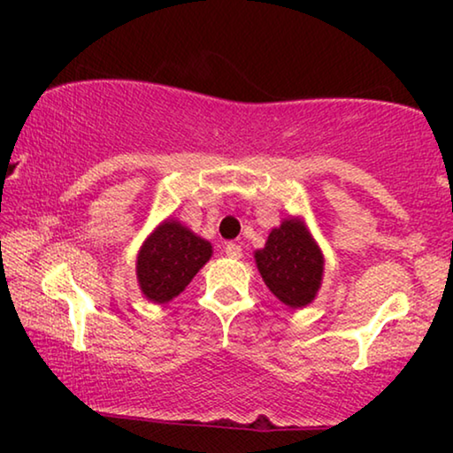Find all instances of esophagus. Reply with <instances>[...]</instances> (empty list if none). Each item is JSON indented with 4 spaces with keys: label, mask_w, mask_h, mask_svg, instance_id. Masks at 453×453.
Segmentation results:
<instances>
[{
    "label": "esophagus",
    "mask_w": 453,
    "mask_h": 453,
    "mask_svg": "<svg viewBox=\"0 0 453 453\" xmlns=\"http://www.w3.org/2000/svg\"><path fill=\"white\" fill-rule=\"evenodd\" d=\"M225 253H226L228 257L239 259L241 256H243V250H241V245H237V243H226L225 245Z\"/></svg>",
    "instance_id": "esophagus-1"
}]
</instances>
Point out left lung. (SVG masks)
I'll use <instances>...</instances> for the list:
<instances>
[{
  "label": "left lung",
  "instance_id": "8db88e82",
  "mask_svg": "<svg viewBox=\"0 0 453 453\" xmlns=\"http://www.w3.org/2000/svg\"><path fill=\"white\" fill-rule=\"evenodd\" d=\"M265 287L284 305L299 309L318 295L324 278V253L301 219L272 228L264 250L253 253Z\"/></svg>",
  "mask_w": 453,
  "mask_h": 453
}]
</instances>
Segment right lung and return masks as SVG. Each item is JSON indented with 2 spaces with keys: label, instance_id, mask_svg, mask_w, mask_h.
<instances>
[{
  "label": "right lung",
  "instance_id": "right-lung-1",
  "mask_svg": "<svg viewBox=\"0 0 453 453\" xmlns=\"http://www.w3.org/2000/svg\"><path fill=\"white\" fill-rule=\"evenodd\" d=\"M212 256V245L197 237L181 222L166 219L154 228L140 247L135 276L148 301L169 303L181 295L203 264Z\"/></svg>",
  "mask_w": 453,
  "mask_h": 453
}]
</instances>
